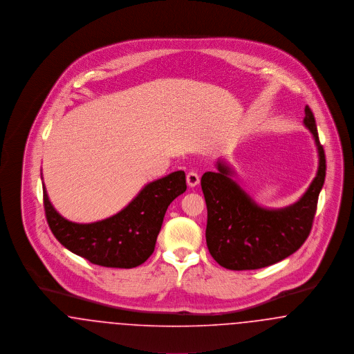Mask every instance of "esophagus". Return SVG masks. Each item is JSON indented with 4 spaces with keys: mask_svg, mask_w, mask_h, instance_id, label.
Instances as JSON below:
<instances>
[{
    "mask_svg": "<svg viewBox=\"0 0 354 354\" xmlns=\"http://www.w3.org/2000/svg\"><path fill=\"white\" fill-rule=\"evenodd\" d=\"M199 183H201V176H199L198 172L191 171V172L187 174V185H189V187H195V185H198Z\"/></svg>",
    "mask_w": 354,
    "mask_h": 354,
    "instance_id": "obj_1",
    "label": "esophagus"
}]
</instances>
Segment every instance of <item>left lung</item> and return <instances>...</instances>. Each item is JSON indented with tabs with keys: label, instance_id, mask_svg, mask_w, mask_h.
I'll use <instances>...</instances> for the list:
<instances>
[{
	"label": "left lung",
	"instance_id": "1",
	"mask_svg": "<svg viewBox=\"0 0 354 354\" xmlns=\"http://www.w3.org/2000/svg\"><path fill=\"white\" fill-rule=\"evenodd\" d=\"M304 124L313 135L319 169L297 202L277 209L260 207L232 179V171L221 159L216 163V172L208 171L203 175L207 247L221 267L231 270L268 267L296 252L310 234L326 160L309 106H305Z\"/></svg>",
	"mask_w": 354,
	"mask_h": 354
}]
</instances>
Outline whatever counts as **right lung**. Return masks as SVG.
<instances>
[{
  "label": "right lung",
  "mask_w": 354,
  "mask_h": 354,
  "mask_svg": "<svg viewBox=\"0 0 354 354\" xmlns=\"http://www.w3.org/2000/svg\"><path fill=\"white\" fill-rule=\"evenodd\" d=\"M44 207L55 239L70 252L107 268H135L153 252L169 204L187 189L185 171L145 185L118 214L94 223H74L53 207L46 187Z\"/></svg>",
  "instance_id": "add662e5"
}]
</instances>
